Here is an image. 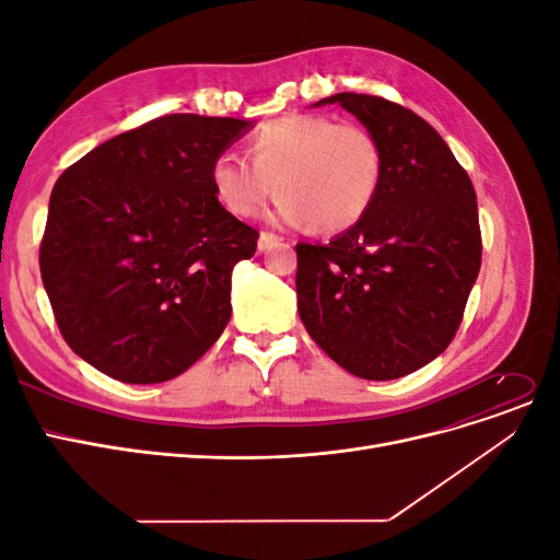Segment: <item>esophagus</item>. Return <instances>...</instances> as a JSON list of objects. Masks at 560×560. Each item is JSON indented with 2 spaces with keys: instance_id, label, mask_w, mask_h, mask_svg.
I'll list each match as a JSON object with an SVG mask.
<instances>
[{
  "instance_id": "esophagus-1",
  "label": "esophagus",
  "mask_w": 560,
  "mask_h": 560,
  "mask_svg": "<svg viewBox=\"0 0 560 560\" xmlns=\"http://www.w3.org/2000/svg\"><path fill=\"white\" fill-rule=\"evenodd\" d=\"M278 241H282L280 235H276V233H270V231H261V235H259V249H268L270 245L273 243H278Z\"/></svg>"
}]
</instances>
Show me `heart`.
<instances>
[{"instance_id":"obj_1","label":"heart","mask_w":560,"mask_h":560,"mask_svg":"<svg viewBox=\"0 0 560 560\" xmlns=\"http://www.w3.org/2000/svg\"><path fill=\"white\" fill-rule=\"evenodd\" d=\"M247 156L224 151L212 161L210 184L235 217L257 214L284 196L278 217L287 224L343 231L371 210L383 182V149L364 126L327 116L287 114L249 135Z\"/></svg>"}]
</instances>
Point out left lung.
Segmentation results:
<instances>
[{"mask_svg":"<svg viewBox=\"0 0 560 560\" xmlns=\"http://www.w3.org/2000/svg\"><path fill=\"white\" fill-rule=\"evenodd\" d=\"M338 103L383 149L371 210L327 245H296L303 327L352 376L393 381L442 354L481 268L477 194L425 118L378 95Z\"/></svg>","mask_w":560,"mask_h":560,"instance_id":"obj_1","label":"left lung"}]
</instances>
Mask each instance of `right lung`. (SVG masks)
I'll list each match as a JSON object with an SVG mask.
<instances>
[{
	"instance_id": "obj_1",
	"label": "right lung",
	"mask_w": 560,
	"mask_h": 560,
	"mask_svg": "<svg viewBox=\"0 0 560 560\" xmlns=\"http://www.w3.org/2000/svg\"><path fill=\"white\" fill-rule=\"evenodd\" d=\"M243 118L165 114L58 177L39 270L58 329L121 383H163L206 354L231 317L233 266L259 231L222 208L212 161Z\"/></svg>"
}]
</instances>
